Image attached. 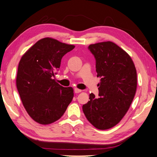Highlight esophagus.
Wrapping results in <instances>:
<instances>
[{
	"mask_svg": "<svg viewBox=\"0 0 157 157\" xmlns=\"http://www.w3.org/2000/svg\"><path fill=\"white\" fill-rule=\"evenodd\" d=\"M81 92H82V90L78 89V88H75V89H74V92H75V94H78V93Z\"/></svg>",
	"mask_w": 157,
	"mask_h": 157,
	"instance_id": "obj_1",
	"label": "esophagus"
}]
</instances>
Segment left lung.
Wrapping results in <instances>:
<instances>
[{
	"instance_id": "left-lung-1",
	"label": "left lung",
	"mask_w": 157,
	"mask_h": 157,
	"mask_svg": "<svg viewBox=\"0 0 157 157\" xmlns=\"http://www.w3.org/2000/svg\"><path fill=\"white\" fill-rule=\"evenodd\" d=\"M96 59L99 97L90 94L82 109L87 120L100 130L116 126L128 110L137 87L136 67L129 55L111 41L89 45Z\"/></svg>"
}]
</instances>
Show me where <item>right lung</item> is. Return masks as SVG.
<instances>
[{
	"mask_svg": "<svg viewBox=\"0 0 157 157\" xmlns=\"http://www.w3.org/2000/svg\"><path fill=\"white\" fill-rule=\"evenodd\" d=\"M75 46L52 38L40 39L20 60L17 87L25 110L33 120L49 124L59 120L74 98L71 87L55 81L61 61Z\"/></svg>",
	"mask_w": 157,
	"mask_h": 157,
	"instance_id": "add662e5",
	"label": "right lung"
}]
</instances>
